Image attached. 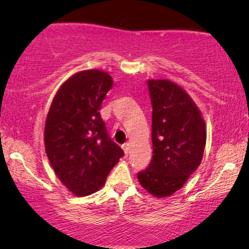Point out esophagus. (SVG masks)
I'll return each instance as SVG.
<instances>
[{"mask_svg":"<svg viewBox=\"0 0 249 249\" xmlns=\"http://www.w3.org/2000/svg\"><path fill=\"white\" fill-rule=\"evenodd\" d=\"M129 146H130V145H129L128 142H125V144L122 145V148H124V154H125V155H128L129 149H130V147H129Z\"/></svg>","mask_w":249,"mask_h":249,"instance_id":"1","label":"esophagus"}]
</instances>
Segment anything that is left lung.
Instances as JSON below:
<instances>
[{
  "label": "left lung",
  "mask_w": 249,
  "mask_h": 249,
  "mask_svg": "<svg viewBox=\"0 0 249 249\" xmlns=\"http://www.w3.org/2000/svg\"><path fill=\"white\" fill-rule=\"evenodd\" d=\"M153 156L137 178L156 197L172 195L198 168L206 142L205 122L189 95L170 80H148Z\"/></svg>",
  "instance_id": "8db88e82"
}]
</instances>
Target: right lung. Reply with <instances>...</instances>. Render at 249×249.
<instances>
[{"mask_svg":"<svg viewBox=\"0 0 249 249\" xmlns=\"http://www.w3.org/2000/svg\"><path fill=\"white\" fill-rule=\"evenodd\" d=\"M112 85L104 71L74 73L56 91L47 113V158L60 181L76 196L97 192L124 154L110 138L100 114Z\"/></svg>","mask_w":249,"mask_h":249,"instance_id":"add662e5","label":"right lung"}]
</instances>
